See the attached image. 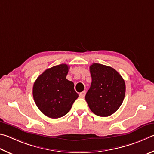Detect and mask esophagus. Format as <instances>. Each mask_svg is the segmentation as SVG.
Wrapping results in <instances>:
<instances>
[{"mask_svg": "<svg viewBox=\"0 0 154 154\" xmlns=\"http://www.w3.org/2000/svg\"><path fill=\"white\" fill-rule=\"evenodd\" d=\"M85 95H86V91H82V92L80 93V94H79V97H81V98H84V97H85Z\"/></svg>", "mask_w": 154, "mask_h": 154, "instance_id": "34e87169", "label": "esophagus"}]
</instances>
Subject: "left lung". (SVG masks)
Wrapping results in <instances>:
<instances>
[{
  "instance_id": "1",
  "label": "left lung",
  "mask_w": 154,
  "mask_h": 154,
  "mask_svg": "<svg viewBox=\"0 0 154 154\" xmlns=\"http://www.w3.org/2000/svg\"><path fill=\"white\" fill-rule=\"evenodd\" d=\"M89 69L92 82L86 94V101L95 115L109 116L122 103L126 92L125 80L112 67L93 63Z\"/></svg>"
}]
</instances>
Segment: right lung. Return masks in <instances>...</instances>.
Wrapping results in <instances>:
<instances>
[{
	"label": "right lung",
	"mask_w": 154,
	"mask_h": 154,
	"mask_svg": "<svg viewBox=\"0 0 154 154\" xmlns=\"http://www.w3.org/2000/svg\"><path fill=\"white\" fill-rule=\"evenodd\" d=\"M69 66H53L37 78L33 86V97L40 112L51 118H61L69 112L79 97L73 82L66 79Z\"/></svg>",
	"instance_id": "obj_1"
}]
</instances>
